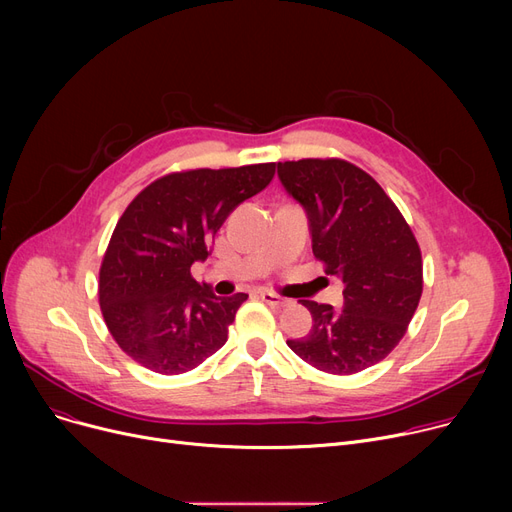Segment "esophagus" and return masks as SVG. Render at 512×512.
<instances>
[{"label":"esophagus","mask_w":512,"mask_h":512,"mask_svg":"<svg viewBox=\"0 0 512 512\" xmlns=\"http://www.w3.org/2000/svg\"><path fill=\"white\" fill-rule=\"evenodd\" d=\"M261 301L263 303H267V305H272V307H284L288 301L286 299H282L280 294H276V292H267V290H263L261 292Z\"/></svg>","instance_id":"obj_1"}]
</instances>
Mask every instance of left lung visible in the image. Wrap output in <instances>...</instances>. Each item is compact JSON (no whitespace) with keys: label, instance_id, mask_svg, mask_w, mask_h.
Wrapping results in <instances>:
<instances>
[{"label":"left lung","instance_id":"1","mask_svg":"<svg viewBox=\"0 0 512 512\" xmlns=\"http://www.w3.org/2000/svg\"><path fill=\"white\" fill-rule=\"evenodd\" d=\"M286 193L309 218L313 255L344 282L342 311L303 301L313 326L288 346L332 375L359 373L386 359L405 336L423 292L417 238L384 188L351 161L278 164Z\"/></svg>","mask_w":512,"mask_h":512}]
</instances>
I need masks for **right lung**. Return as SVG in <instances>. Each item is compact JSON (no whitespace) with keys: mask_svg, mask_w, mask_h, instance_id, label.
I'll list each match as a JSON object with an SVG mask.
<instances>
[{"mask_svg":"<svg viewBox=\"0 0 512 512\" xmlns=\"http://www.w3.org/2000/svg\"><path fill=\"white\" fill-rule=\"evenodd\" d=\"M276 164L186 170L157 178L118 220L99 270L105 326L139 365L178 375L228 340L249 294L215 297L191 276L228 215L272 182Z\"/></svg>","mask_w":512,"mask_h":512,"instance_id":"1","label":"right lung"}]
</instances>
